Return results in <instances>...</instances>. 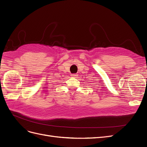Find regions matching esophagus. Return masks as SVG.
<instances>
[{
	"instance_id": "1",
	"label": "esophagus",
	"mask_w": 147,
	"mask_h": 147,
	"mask_svg": "<svg viewBox=\"0 0 147 147\" xmlns=\"http://www.w3.org/2000/svg\"><path fill=\"white\" fill-rule=\"evenodd\" d=\"M71 76H77V75H76V74H72Z\"/></svg>"
}]
</instances>
